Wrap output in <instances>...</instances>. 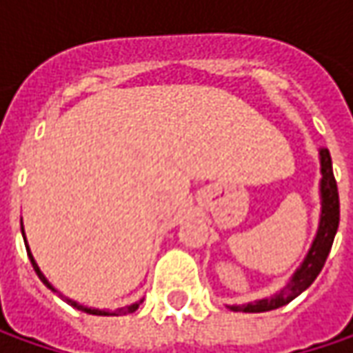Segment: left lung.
<instances>
[{"mask_svg": "<svg viewBox=\"0 0 353 353\" xmlns=\"http://www.w3.org/2000/svg\"><path fill=\"white\" fill-rule=\"evenodd\" d=\"M320 172H322V179H320L322 213H320L318 233H316L314 243L306 254V259L302 261V265L294 272V276L290 279V283L286 284L279 294H274L270 299L256 300V302L245 304V306H231V310H235V312H239V310H243V312H268V310L281 308L284 304H288L290 300L296 299L299 294H302L320 274V270L328 259L332 243H334L336 231H338V223H340L338 185L334 179V172H332V158H330V152L326 148L320 150Z\"/></svg>", "mask_w": 353, "mask_h": 353, "instance_id": "left-lung-1", "label": "left lung"}]
</instances>
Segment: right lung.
<instances>
[{"label": "right lung", "mask_w": 353, "mask_h": 353, "mask_svg": "<svg viewBox=\"0 0 353 353\" xmlns=\"http://www.w3.org/2000/svg\"><path fill=\"white\" fill-rule=\"evenodd\" d=\"M25 239V237H23ZM27 254H29V259H31V265H33V268H35V272H37V276L43 281V284L45 286H49L51 290H54L53 286L49 284V281L43 276V272L39 270L37 263H35V259H33V254L29 253V247H27ZM70 306H74V308H79V310H85L86 314H94V316H108L110 312H106V310H99V308H86V306H81V304H77V302H72V300H67ZM142 302V300H140ZM140 302H136V304H130V306H124V308H118L116 312H112V316H124V314H132L134 310H138V306H140Z\"/></svg>", "instance_id": "1"}]
</instances>
